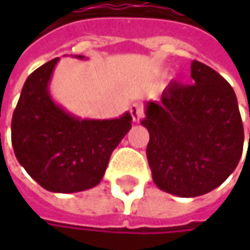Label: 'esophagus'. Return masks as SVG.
Wrapping results in <instances>:
<instances>
[{"label": "esophagus", "mask_w": 250, "mask_h": 250, "mask_svg": "<svg viewBox=\"0 0 250 250\" xmlns=\"http://www.w3.org/2000/svg\"><path fill=\"white\" fill-rule=\"evenodd\" d=\"M130 115H132V118H133L135 122H139V121L143 118V115H145V108H143V105L139 104V103L132 104V105H130Z\"/></svg>", "instance_id": "obj_1"}]
</instances>
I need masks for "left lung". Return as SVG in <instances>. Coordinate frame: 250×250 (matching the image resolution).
I'll return each instance as SVG.
<instances>
[{
	"instance_id": "8db88e82",
	"label": "left lung",
	"mask_w": 250,
	"mask_h": 250,
	"mask_svg": "<svg viewBox=\"0 0 250 250\" xmlns=\"http://www.w3.org/2000/svg\"><path fill=\"white\" fill-rule=\"evenodd\" d=\"M192 84L169 82L161 101L146 104L153 181L171 195L195 197L220 187L244 150V125L234 89L214 69L193 61Z\"/></svg>"
}]
</instances>
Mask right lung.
I'll use <instances>...</instances> for the list:
<instances>
[{"instance_id": "right-lung-1", "label": "right lung", "mask_w": 250, "mask_h": 250, "mask_svg": "<svg viewBox=\"0 0 250 250\" xmlns=\"http://www.w3.org/2000/svg\"><path fill=\"white\" fill-rule=\"evenodd\" d=\"M57 62H45L26 79L11 139L18 161L39 185L72 193L99 185L111 153L132 128V117L125 112L115 120H81L68 114L48 91Z\"/></svg>"}]
</instances>
